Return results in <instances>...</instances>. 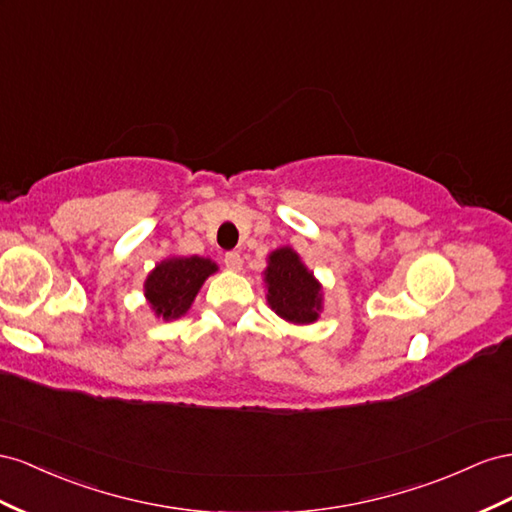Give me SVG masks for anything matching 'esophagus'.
<instances>
[{"mask_svg": "<svg viewBox=\"0 0 512 512\" xmlns=\"http://www.w3.org/2000/svg\"><path fill=\"white\" fill-rule=\"evenodd\" d=\"M225 266L229 270H233V272H240L242 270V257H240V253H236V251L227 253L225 255Z\"/></svg>", "mask_w": 512, "mask_h": 512, "instance_id": "esophagus-1", "label": "esophagus"}]
</instances>
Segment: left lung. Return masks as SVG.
<instances>
[{
    "instance_id": "left-lung-1",
    "label": "left lung",
    "mask_w": 512,
    "mask_h": 512,
    "mask_svg": "<svg viewBox=\"0 0 512 512\" xmlns=\"http://www.w3.org/2000/svg\"><path fill=\"white\" fill-rule=\"evenodd\" d=\"M266 261L268 266L261 274L270 309L287 324H315L324 311V285L291 246L276 248Z\"/></svg>"
}]
</instances>
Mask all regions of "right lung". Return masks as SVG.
I'll use <instances>...</instances> for the list:
<instances>
[{"instance_id": "right-lung-1", "label": "right lung", "mask_w": 512, "mask_h": 512, "mask_svg": "<svg viewBox=\"0 0 512 512\" xmlns=\"http://www.w3.org/2000/svg\"><path fill=\"white\" fill-rule=\"evenodd\" d=\"M214 272H218V266L210 257L169 255L160 259L150 274L145 276V302L150 304L152 313L158 319H178L188 313L199 289Z\"/></svg>"}]
</instances>
